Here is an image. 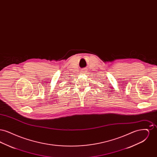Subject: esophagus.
I'll list each match as a JSON object with an SVG mask.
<instances>
[{"mask_svg":"<svg viewBox=\"0 0 157 157\" xmlns=\"http://www.w3.org/2000/svg\"><path fill=\"white\" fill-rule=\"evenodd\" d=\"M86 69H82L81 72L82 74H85V73H86Z\"/></svg>","mask_w":157,"mask_h":157,"instance_id":"obj_1","label":"esophagus"}]
</instances>
